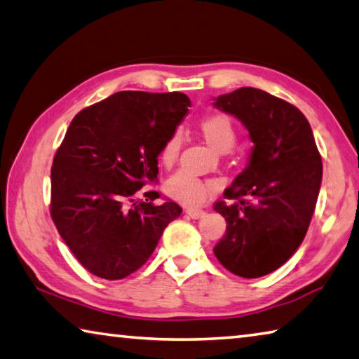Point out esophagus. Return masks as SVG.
Returning <instances> with one entry per match:
<instances>
[{"instance_id":"1","label":"esophagus","mask_w":359,"mask_h":359,"mask_svg":"<svg viewBox=\"0 0 359 359\" xmlns=\"http://www.w3.org/2000/svg\"><path fill=\"white\" fill-rule=\"evenodd\" d=\"M186 215H189L192 219H198V217H202L205 215V211L198 210V208H187Z\"/></svg>"}]
</instances>
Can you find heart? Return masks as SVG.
<instances>
[{
    "label": "heart",
    "instance_id": "b5f03b06",
    "mask_svg": "<svg viewBox=\"0 0 359 359\" xmlns=\"http://www.w3.org/2000/svg\"><path fill=\"white\" fill-rule=\"evenodd\" d=\"M198 130L205 142L210 144L212 149L219 153H229L235 147L236 132L235 124L229 116L212 113L200 119ZM181 149V135L180 132H173L165 142H163L159 161L165 168L173 167V163L178 159ZM219 191V183L212 180L197 178L187 172H178L170 176L165 183V192L170 197L175 198L176 202L183 203L186 206H200L206 200Z\"/></svg>",
    "mask_w": 359,
    "mask_h": 359
}]
</instances>
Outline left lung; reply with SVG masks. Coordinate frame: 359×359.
I'll list each match as a JSON object with an SVG mask.
<instances>
[{
	"instance_id": "obj_1",
	"label": "left lung",
	"mask_w": 359,
	"mask_h": 359,
	"mask_svg": "<svg viewBox=\"0 0 359 359\" xmlns=\"http://www.w3.org/2000/svg\"><path fill=\"white\" fill-rule=\"evenodd\" d=\"M215 105L240 119L254 142L249 165L224 192L229 202L215 203L227 221L215 255L240 278H262L304 240L322 184V156L309 121L284 99L244 86Z\"/></svg>"
}]
</instances>
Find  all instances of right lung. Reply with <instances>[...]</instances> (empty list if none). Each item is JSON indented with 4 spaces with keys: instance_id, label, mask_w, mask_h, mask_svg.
<instances>
[{
    "instance_id": "obj_1",
    "label": "right lung",
    "mask_w": 359,
    "mask_h": 359,
    "mask_svg": "<svg viewBox=\"0 0 359 359\" xmlns=\"http://www.w3.org/2000/svg\"><path fill=\"white\" fill-rule=\"evenodd\" d=\"M191 105L183 93L119 91L74 116L52 165L50 216L81 266L107 280L135 273L180 217L159 192L157 156Z\"/></svg>"
}]
</instances>
